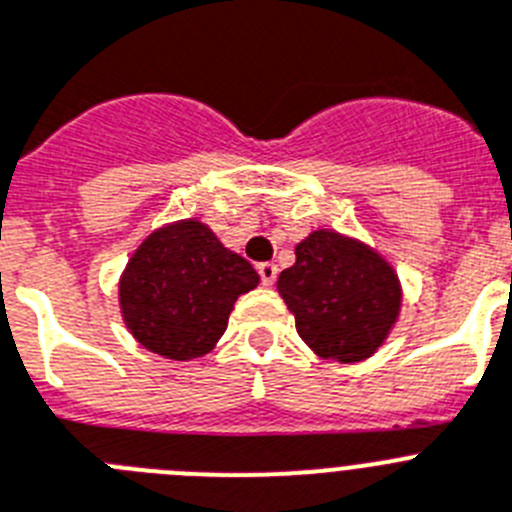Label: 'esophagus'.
I'll return each mask as SVG.
<instances>
[{"label": "esophagus", "instance_id": "34e87169", "mask_svg": "<svg viewBox=\"0 0 512 512\" xmlns=\"http://www.w3.org/2000/svg\"><path fill=\"white\" fill-rule=\"evenodd\" d=\"M257 273H260V281H263L265 286H273L278 278V265L276 263H260L257 265Z\"/></svg>", "mask_w": 512, "mask_h": 512}]
</instances>
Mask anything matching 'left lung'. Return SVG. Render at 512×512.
Listing matches in <instances>:
<instances>
[{"instance_id":"8db88e82","label":"left lung","mask_w":512,"mask_h":512,"mask_svg":"<svg viewBox=\"0 0 512 512\" xmlns=\"http://www.w3.org/2000/svg\"><path fill=\"white\" fill-rule=\"evenodd\" d=\"M296 333L322 359L362 362L388 338L401 312V283L375 249L317 229L296 244V263L278 276Z\"/></svg>"}]
</instances>
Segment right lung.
Here are the masks:
<instances>
[{"instance_id": "add662e5", "label": "right lung", "mask_w": 512, "mask_h": 512, "mask_svg": "<svg viewBox=\"0 0 512 512\" xmlns=\"http://www.w3.org/2000/svg\"><path fill=\"white\" fill-rule=\"evenodd\" d=\"M257 283L244 257L190 218L156 229L135 249L119 281V307L137 343L187 362L216 346L234 302Z\"/></svg>"}]
</instances>
